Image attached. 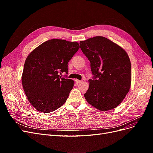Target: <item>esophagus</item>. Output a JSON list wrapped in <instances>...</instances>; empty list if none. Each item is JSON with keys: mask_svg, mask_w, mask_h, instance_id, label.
I'll return each mask as SVG.
<instances>
[{"mask_svg": "<svg viewBox=\"0 0 153 153\" xmlns=\"http://www.w3.org/2000/svg\"><path fill=\"white\" fill-rule=\"evenodd\" d=\"M75 82H76V84H79V83H80V82H82V80H79L76 79V80H75Z\"/></svg>", "mask_w": 153, "mask_h": 153, "instance_id": "esophagus-1", "label": "esophagus"}]
</instances>
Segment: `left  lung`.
I'll use <instances>...</instances> for the list:
<instances>
[{
    "instance_id": "obj_1",
    "label": "left lung",
    "mask_w": 153,
    "mask_h": 153,
    "mask_svg": "<svg viewBox=\"0 0 153 153\" xmlns=\"http://www.w3.org/2000/svg\"><path fill=\"white\" fill-rule=\"evenodd\" d=\"M80 45L94 75L93 80H89V89L84 94L86 101L100 111L117 107L131 87V67L128 53L103 36L81 41Z\"/></svg>"
}]
</instances>
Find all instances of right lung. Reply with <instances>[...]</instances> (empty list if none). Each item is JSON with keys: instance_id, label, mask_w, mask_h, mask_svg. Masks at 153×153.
I'll use <instances>...</instances> for the list:
<instances>
[{"instance_id": "add662e5", "label": "right lung", "mask_w": 153, "mask_h": 153, "mask_svg": "<svg viewBox=\"0 0 153 153\" xmlns=\"http://www.w3.org/2000/svg\"><path fill=\"white\" fill-rule=\"evenodd\" d=\"M76 41L53 39L39 45L24 64L22 83L27 100L39 112L49 113L64 104L74 81L61 78L68 62L78 50Z\"/></svg>"}]
</instances>
